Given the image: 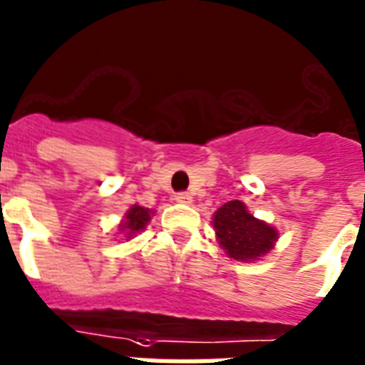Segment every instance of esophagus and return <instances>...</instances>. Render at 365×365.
I'll list each match as a JSON object with an SVG mask.
<instances>
[{
    "mask_svg": "<svg viewBox=\"0 0 365 365\" xmlns=\"http://www.w3.org/2000/svg\"><path fill=\"white\" fill-rule=\"evenodd\" d=\"M176 201L183 202V205H189V202L193 201V197L187 191H180V193H176Z\"/></svg>",
    "mask_w": 365,
    "mask_h": 365,
    "instance_id": "34e87169",
    "label": "esophagus"
}]
</instances>
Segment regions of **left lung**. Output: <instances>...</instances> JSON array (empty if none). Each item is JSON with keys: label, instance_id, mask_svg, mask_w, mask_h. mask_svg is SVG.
<instances>
[{"label": "left lung", "instance_id": "1", "mask_svg": "<svg viewBox=\"0 0 365 365\" xmlns=\"http://www.w3.org/2000/svg\"><path fill=\"white\" fill-rule=\"evenodd\" d=\"M216 237L222 249L235 260H255L274 249L277 232L247 210L241 201H230L214 214Z\"/></svg>", "mask_w": 365, "mask_h": 365}]
</instances>
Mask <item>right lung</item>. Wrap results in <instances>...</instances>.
<instances>
[{
    "mask_svg": "<svg viewBox=\"0 0 365 365\" xmlns=\"http://www.w3.org/2000/svg\"><path fill=\"white\" fill-rule=\"evenodd\" d=\"M149 220H151V210H149V208L133 205V207L128 210L126 220L122 222L120 230L122 232H126L128 237H132V235H135V233L141 232V230H145Z\"/></svg>",
    "mask_w": 365,
    "mask_h": 365,
    "instance_id": "right-lung-1",
    "label": "right lung"
}]
</instances>
